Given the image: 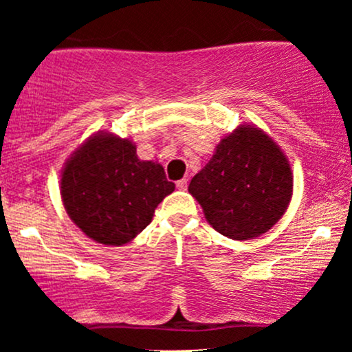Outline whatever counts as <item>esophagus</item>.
Here are the masks:
<instances>
[{
    "mask_svg": "<svg viewBox=\"0 0 352 352\" xmlns=\"http://www.w3.org/2000/svg\"><path fill=\"white\" fill-rule=\"evenodd\" d=\"M187 184H188L187 179H182V180L177 182V188H179V190H185V188H187Z\"/></svg>",
    "mask_w": 352,
    "mask_h": 352,
    "instance_id": "1",
    "label": "esophagus"
}]
</instances>
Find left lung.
I'll return each mask as SVG.
<instances>
[{
    "instance_id": "8db88e82",
    "label": "left lung",
    "mask_w": 352,
    "mask_h": 352,
    "mask_svg": "<svg viewBox=\"0 0 352 352\" xmlns=\"http://www.w3.org/2000/svg\"><path fill=\"white\" fill-rule=\"evenodd\" d=\"M188 192L218 233L252 240L276 223L293 195V173L276 142L254 125H240L221 139Z\"/></svg>"
}]
</instances>
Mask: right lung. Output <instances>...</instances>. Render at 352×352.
Listing matches in <instances>:
<instances>
[{
    "label": "right lung",
    "instance_id": "obj_1",
    "mask_svg": "<svg viewBox=\"0 0 352 352\" xmlns=\"http://www.w3.org/2000/svg\"><path fill=\"white\" fill-rule=\"evenodd\" d=\"M173 188L162 165L140 160L131 140L109 132L89 137L60 173L67 215L89 238L111 246L134 240Z\"/></svg>",
    "mask_w": 352,
    "mask_h": 352
}]
</instances>
